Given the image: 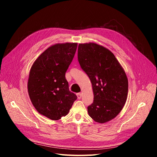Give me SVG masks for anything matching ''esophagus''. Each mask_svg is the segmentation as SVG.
<instances>
[{
  "label": "esophagus",
  "mask_w": 157,
  "mask_h": 157,
  "mask_svg": "<svg viewBox=\"0 0 157 157\" xmlns=\"http://www.w3.org/2000/svg\"><path fill=\"white\" fill-rule=\"evenodd\" d=\"M77 97H78V99H80L81 98H82V93H78L77 94Z\"/></svg>",
  "instance_id": "esophagus-1"
}]
</instances>
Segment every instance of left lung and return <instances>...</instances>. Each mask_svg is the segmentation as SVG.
<instances>
[{"label":"left lung","instance_id":"8db88e82","mask_svg":"<svg viewBox=\"0 0 157 157\" xmlns=\"http://www.w3.org/2000/svg\"><path fill=\"white\" fill-rule=\"evenodd\" d=\"M78 57L92 83L94 100L88 113L95 122H108L121 112L127 99L124 70L112 52L96 43L79 44Z\"/></svg>","mask_w":157,"mask_h":157}]
</instances>
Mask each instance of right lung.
I'll return each mask as SVG.
<instances>
[{"instance_id":"obj_1","label":"right lung","mask_w":157,"mask_h":157,"mask_svg":"<svg viewBox=\"0 0 157 157\" xmlns=\"http://www.w3.org/2000/svg\"><path fill=\"white\" fill-rule=\"evenodd\" d=\"M77 46L70 42L52 45L30 70L27 88L31 102L39 113L53 121L67 115L77 99L65 78Z\"/></svg>"}]
</instances>
